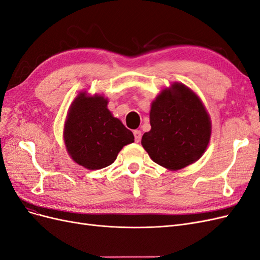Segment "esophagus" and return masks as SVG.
Masks as SVG:
<instances>
[{
	"instance_id": "1",
	"label": "esophagus",
	"mask_w": 260,
	"mask_h": 260,
	"mask_svg": "<svg viewBox=\"0 0 260 260\" xmlns=\"http://www.w3.org/2000/svg\"><path fill=\"white\" fill-rule=\"evenodd\" d=\"M133 135H135L136 142H140L141 138H142V133H141V131L140 130H135V131H133Z\"/></svg>"
}]
</instances>
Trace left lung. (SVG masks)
<instances>
[{
	"instance_id": "obj_1",
	"label": "left lung",
	"mask_w": 260,
	"mask_h": 260,
	"mask_svg": "<svg viewBox=\"0 0 260 260\" xmlns=\"http://www.w3.org/2000/svg\"><path fill=\"white\" fill-rule=\"evenodd\" d=\"M151 130L141 144L156 164L182 169L200 159L210 140L211 123L202 101L186 85L175 82L152 103Z\"/></svg>"
}]
</instances>
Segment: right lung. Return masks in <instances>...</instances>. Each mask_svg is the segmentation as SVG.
<instances>
[{"label":"right lung","mask_w":260,"mask_h":260,"mask_svg":"<svg viewBox=\"0 0 260 260\" xmlns=\"http://www.w3.org/2000/svg\"><path fill=\"white\" fill-rule=\"evenodd\" d=\"M102 95L81 92L69 108L64 141L70 157L86 169L96 170L112 165L121 148L135 142L133 133L115 118Z\"/></svg>","instance_id":"right-lung-1"}]
</instances>
